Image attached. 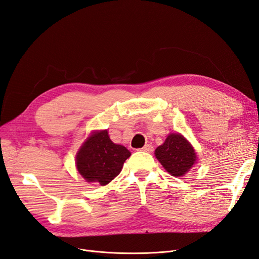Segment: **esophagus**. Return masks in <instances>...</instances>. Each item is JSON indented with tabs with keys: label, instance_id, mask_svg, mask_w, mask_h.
Wrapping results in <instances>:
<instances>
[{
	"label": "esophagus",
	"instance_id": "esophagus-1",
	"mask_svg": "<svg viewBox=\"0 0 259 259\" xmlns=\"http://www.w3.org/2000/svg\"><path fill=\"white\" fill-rule=\"evenodd\" d=\"M139 151H144V152H148V153H150V152H152L153 151V147L151 146V145H146L145 147H143V148H140V149H138Z\"/></svg>",
	"mask_w": 259,
	"mask_h": 259
}]
</instances>
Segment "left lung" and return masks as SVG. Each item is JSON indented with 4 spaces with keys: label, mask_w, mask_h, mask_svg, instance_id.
<instances>
[{
    "label": "left lung",
    "mask_w": 259,
    "mask_h": 259,
    "mask_svg": "<svg viewBox=\"0 0 259 259\" xmlns=\"http://www.w3.org/2000/svg\"><path fill=\"white\" fill-rule=\"evenodd\" d=\"M154 154L168 174L175 177L184 176L197 161L193 147L178 133L169 134L164 144L155 149Z\"/></svg>",
    "instance_id": "left-lung-1"
}]
</instances>
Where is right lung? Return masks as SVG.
I'll list each match as a JSON object with an SVG mask.
<instances>
[{
  "label": "right lung",
  "mask_w": 259,
  "mask_h": 259,
  "mask_svg": "<svg viewBox=\"0 0 259 259\" xmlns=\"http://www.w3.org/2000/svg\"><path fill=\"white\" fill-rule=\"evenodd\" d=\"M131 152L109 138L108 131L94 132L76 153V168L88 183L105 186L114 179Z\"/></svg>",
  "instance_id": "1"
}]
</instances>
